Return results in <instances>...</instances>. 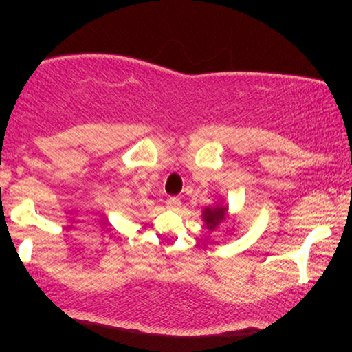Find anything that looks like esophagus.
Wrapping results in <instances>:
<instances>
[{
	"label": "esophagus",
	"mask_w": 352,
	"mask_h": 352,
	"mask_svg": "<svg viewBox=\"0 0 352 352\" xmlns=\"http://www.w3.org/2000/svg\"><path fill=\"white\" fill-rule=\"evenodd\" d=\"M179 206H181V199H177V197H170V199L166 200V208L177 210Z\"/></svg>",
	"instance_id": "1"
}]
</instances>
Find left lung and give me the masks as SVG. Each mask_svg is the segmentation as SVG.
<instances>
[{"instance_id": "obj_1", "label": "left lung", "mask_w": 352, "mask_h": 352, "mask_svg": "<svg viewBox=\"0 0 352 352\" xmlns=\"http://www.w3.org/2000/svg\"><path fill=\"white\" fill-rule=\"evenodd\" d=\"M226 216H228V206H223L221 204L214 205V206H206V208L204 210V213H201V218H204V221H205V226L210 230L218 229L221 223L226 219Z\"/></svg>"}]
</instances>
